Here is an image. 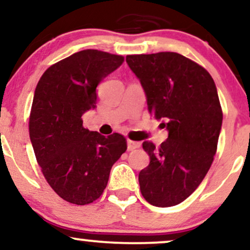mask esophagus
<instances>
[{
    "label": "esophagus",
    "instance_id": "34e87169",
    "mask_svg": "<svg viewBox=\"0 0 250 250\" xmlns=\"http://www.w3.org/2000/svg\"><path fill=\"white\" fill-rule=\"evenodd\" d=\"M140 147V143L139 142H135V141H131V140H128L127 141V148L128 150H133V149H136Z\"/></svg>",
    "mask_w": 250,
    "mask_h": 250
}]
</instances>
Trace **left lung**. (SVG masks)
Returning <instances> with one entry per match:
<instances>
[{"mask_svg":"<svg viewBox=\"0 0 250 250\" xmlns=\"http://www.w3.org/2000/svg\"><path fill=\"white\" fill-rule=\"evenodd\" d=\"M125 61L141 82L149 113L168 130L159 148L142 143L150 162L140 171V189L155 207L176 206L213 163L222 127L216 85L205 68L177 53L128 55Z\"/></svg>","mask_w":250,"mask_h":250,"instance_id":"obj_1","label":"left lung"}]
</instances>
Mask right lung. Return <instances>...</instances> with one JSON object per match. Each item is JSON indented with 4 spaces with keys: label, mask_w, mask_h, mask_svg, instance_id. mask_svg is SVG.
Returning <instances> with one entry per match:
<instances>
[{
    "label": "right lung",
    "mask_w": 250,
    "mask_h": 250,
    "mask_svg": "<svg viewBox=\"0 0 250 250\" xmlns=\"http://www.w3.org/2000/svg\"><path fill=\"white\" fill-rule=\"evenodd\" d=\"M123 61L105 51L82 50L48 68L36 85L30 141L45 180L67 202L83 206L99 199L111 167L127 150L121 134L90 131L81 119L96 108L100 82Z\"/></svg>",
    "instance_id": "right-lung-1"
}]
</instances>
